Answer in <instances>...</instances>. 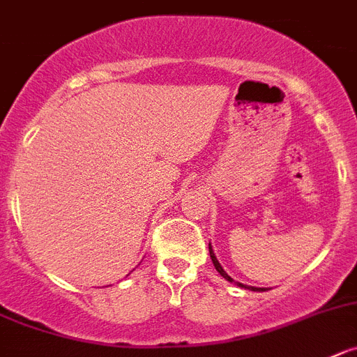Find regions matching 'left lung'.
<instances>
[{"mask_svg":"<svg viewBox=\"0 0 357 357\" xmlns=\"http://www.w3.org/2000/svg\"><path fill=\"white\" fill-rule=\"evenodd\" d=\"M208 253H211V258H212V264H214L215 271H218V273H219V274H221V276H223V278H225V280H228V281H230V283H231V281H234V280H231V278H230V276H228V274H227V273H225V271H223V267L219 266V261H218V258H215V257H214V251H212V248H211V243H208ZM235 283H237V285H238V287H243V289H251V290H255V292H258V290H260V289H257V287H246V285H243V283H238V281H235ZM260 292H264V289H261V290H260Z\"/></svg>","mask_w":357,"mask_h":357,"instance_id":"8db88e82","label":"left lung"}]
</instances>
